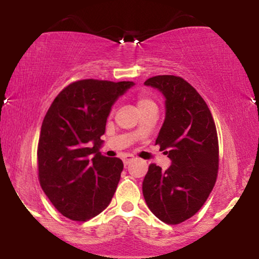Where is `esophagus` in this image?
<instances>
[{"mask_svg":"<svg viewBox=\"0 0 259 259\" xmlns=\"http://www.w3.org/2000/svg\"><path fill=\"white\" fill-rule=\"evenodd\" d=\"M134 160V158L132 157V155H130V154H126L125 157L122 158V161H123V164H125V166L126 165H128L131 161H133Z\"/></svg>","mask_w":259,"mask_h":259,"instance_id":"obj_1","label":"esophagus"}]
</instances>
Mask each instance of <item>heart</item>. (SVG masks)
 <instances>
[{
  "mask_svg": "<svg viewBox=\"0 0 259 259\" xmlns=\"http://www.w3.org/2000/svg\"><path fill=\"white\" fill-rule=\"evenodd\" d=\"M137 105H138V108H139L140 112L146 111V109H148V108L157 107V104H155V102L152 100L151 98H148L147 95H145V94L138 95Z\"/></svg>",
  "mask_w": 259,
  "mask_h": 259,
  "instance_id": "1",
  "label": "heart"
}]
</instances>
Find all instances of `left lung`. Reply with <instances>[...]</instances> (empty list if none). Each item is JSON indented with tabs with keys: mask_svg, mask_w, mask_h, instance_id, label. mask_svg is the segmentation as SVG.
<instances>
[{
	"mask_svg": "<svg viewBox=\"0 0 259 259\" xmlns=\"http://www.w3.org/2000/svg\"><path fill=\"white\" fill-rule=\"evenodd\" d=\"M165 97V120L155 145L172 164L162 171L151 164L143 194L155 217L179 224L197 213L213 189L218 173L217 130L206 102L180 76L158 75L145 81Z\"/></svg>",
	"mask_w": 259,
	"mask_h": 259,
	"instance_id": "1",
	"label": "left lung"
}]
</instances>
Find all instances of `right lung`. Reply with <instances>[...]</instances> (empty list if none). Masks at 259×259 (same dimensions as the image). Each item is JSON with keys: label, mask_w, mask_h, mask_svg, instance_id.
I'll use <instances>...</instances> for the list:
<instances>
[{"label": "right lung", "mask_w": 259, "mask_h": 259, "mask_svg": "<svg viewBox=\"0 0 259 259\" xmlns=\"http://www.w3.org/2000/svg\"><path fill=\"white\" fill-rule=\"evenodd\" d=\"M132 86V81H75L60 92L45 116L38 180L56 210L72 221L95 217L114 196L123 164L99 152L100 138L113 104Z\"/></svg>", "instance_id": "1"}]
</instances>
